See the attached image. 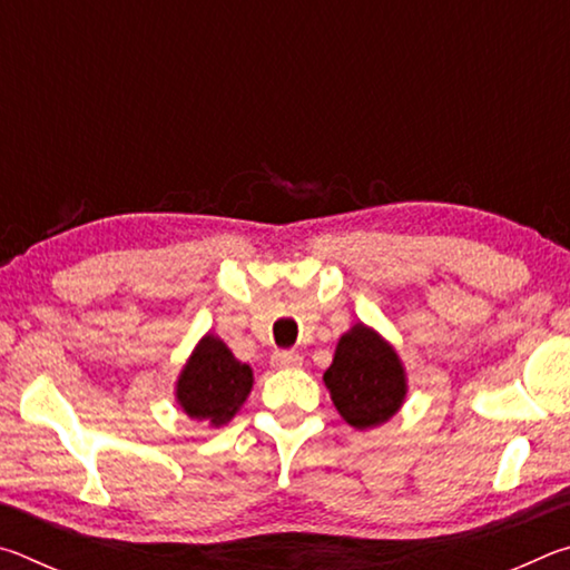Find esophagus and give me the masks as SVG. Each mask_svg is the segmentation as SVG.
<instances>
[{"mask_svg":"<svg viewBox=\"0 0 570 570\" xmlns=\"http://www.w3.org/2000/svg\"><path fill=\"white\" fill-rule=\"evenodd\" d=\"M272 364L278 366V370H288V366H302V356H298L296 352H276L272 356Z\"/></svg>","mask_w":570,"mask_h":570,"instance_id":"obj_1","label":"esophagus"}]
</instances>
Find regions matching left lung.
<instances>
[{"instance_id":"1","label":"left lung","mask_w":570,"mask_h":570,"mask_svg":"<svg viewBox=\"0 0 570 570\" xmlns=\"http://www.w3.org/2000/svg\"><path fill=\"white\" fill-rule=\"evenodd\" d=\"M324 384L336 412L354 430H372L400 412L407 372L394 346L366 324H354L336 342Z\"/></svg>"}]
</instances>
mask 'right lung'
I'll return each mask as SVG.
<instances>
[{
	"mask_svg": "<svg viewBox=\"0 0 570 570\" xmlns=\"http://www.w3.org/2000/svg\"><path fill=\"white\" fill-rule=\"evenodd\" d=\"M254 387V370L238 362L226 342L206 334L183 364L176 382L178 407L196 422L224 428Z\"/></svg>",
	"mask_w": 570,
	"mask_h": 570,
	"instance_id": "1",
	"label": "right lung"
}]
</instances>
